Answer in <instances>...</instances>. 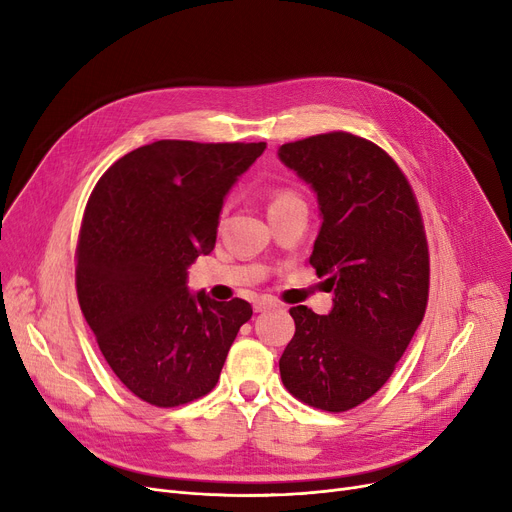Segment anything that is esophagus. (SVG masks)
Wrapping results in <instances>:
<instances>
[{"label": "esophagus", "mask_w": 512, "mask_h": 512, "mask_svg": "<svg viewBox=\"0 0 512 512\" xmlns=\"http://www.w3.org/2000/svg\"><path fill=\"white\" fill-rule=\"evenodd\" d=\"M274 307H276V303H274L272 299H267V297L257 299V301H255V305H253L255 313H261V311H267V309H274Z\"/></svg>", "instance_id": "34e87169"}]
</instances>
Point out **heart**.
I'll use <instances>...</instances> for the list:
<instances>
[{
  "label": "heart",
  "mask_w": 512,
  "mask_h": 512,
  "mask_svg": "<svg viewBox=\"0 0 512 512\" xmlns=\"http://www.w3.org/2000/svg\"><path fill=\"white\" fill-rule=\"evenodd\" d=\"M290 201H297V197L294 195H290V193H276L274 197H272V203H270V209L272 207H280V205H286V203H290Z\"/></svg>",
  "instance_id": "heart-1"
}]
</instances>
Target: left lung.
Masks as SVG:
<instances>
[{
    "instance_id": "8db88e82",
    "label": "left lung",
    "mask_w": 512,
    "mask_h": 512,
    "mask_svg": "<svg viewBox=\"0 0 512 512\" xmlns=\"http://www.w3.org/2000/svg\"><path fill=\"white\" fill-rule=\"evenodd\" d=\"M278 157L317 197L321 228L309 261L334 292L328 315L290 309L297 330L280 375L309 407L342 413L388 382L425 315L421 213L396 161L351 132L286 143Z\"/></svg>"
}]
</instances>
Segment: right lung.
Returning <instances> with one entry per match:
<instances>
[{
  "label": "right lung",
  "instance_id": "right-lung-1",
  "mask_svg": "<svg viewBox=\"0 0 512 512\" xmlns=\"http://www.w3.org/2000/svg\"><path fill=\"white\" fill-rule=\"evenodd\" d=\"M265 143L155 141L126 153L91 193L76 247V292L118 380L155 407L205 396L253 309L188 290L226 195Z\"/></svg>",
  "mask_w": 512,
  "mask_h": 512
}]
</instances>
